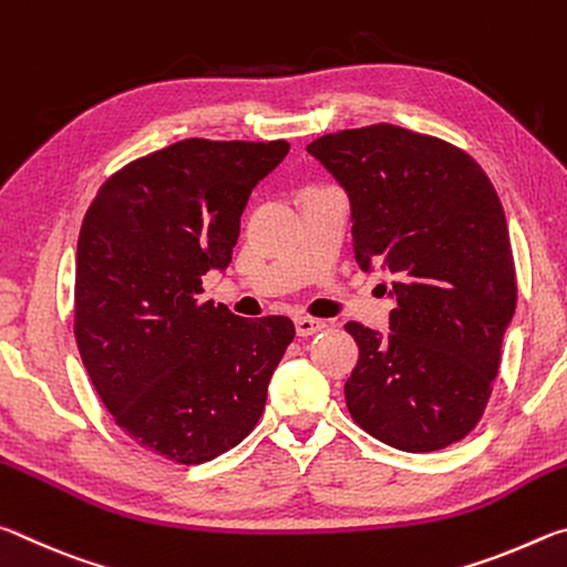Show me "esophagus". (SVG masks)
I'll list each match as a JSON object with an SVG mask.
<instances>
[{
    "label": "esophagus",
    "mask_w": 567,
    "mask_h": 567,
    "mask_svg": "<svg viewBox=\"0 0 567 567\" xmlns=\"http://www.w3.org/2000/svg\"><path fill=\"white\" fill-rule=\"evenodd\" d=\"M324 328L322 320H315V318H295V330L300 338H310V334L320 332Z\"/></svg>",
    "instance_id": "esophagus-1"
}]
</instances>
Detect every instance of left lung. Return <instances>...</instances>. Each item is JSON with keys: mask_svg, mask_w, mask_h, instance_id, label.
I'll use <instances>...</instances> for the list:
<instances>
[{"mask_svg": "<svg viewBox=\"0 0 567 567\" xmlns=\"http://www.w3.org/2000/svg\"><path fill=\"white\" fill-rule=\"evenodd\" d=\"M350 197L362 270L392 277L390 332L348 322L352 420L390 447L433 453L483 417L517 285L501 197L445 140L370 124L307 145Z\"/></svg>", "mask_w": 567, "mask_h": 567, "instance_id": "left-lung-1", "label": "left lung"}]
</instances>
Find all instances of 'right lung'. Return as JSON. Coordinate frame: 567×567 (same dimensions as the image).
<instances>
[{
    "mask_svg": "<svg viewBox=\"0 0 567 567\" xmlns=\"http://www.w3.org/2000/svg\"><path fill=\"white\" fill-rule=\"evenodd\" d=\"M275 142L182 140L104 182L76 243L74 338L104 408L134 443L199 465L252 433L292 320L203 300L225 270Z\"/></svg>",
    "mask_w": 567,
    "mask_h": 567,
    "instance_id": "1",
    "label": "right lung"
}]
</instances>
